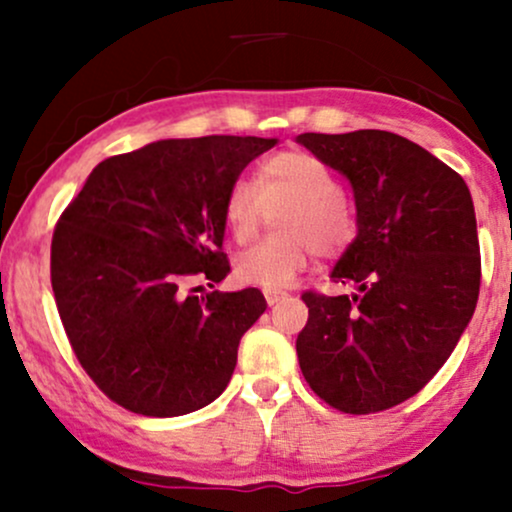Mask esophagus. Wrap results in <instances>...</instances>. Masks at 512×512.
I'll list each match as a JSON object with an SVG mask.
<instances>
[{
  "label": "esophagus",
  "instance_id": "34e87169",
  "mask_svg": "<svg viewBox=\"0 0 512 512\" xmlns=\"http://www.w3.org/2000/svg\"><path fill=\"white\" fill-rule=\"evenodd\" d=\"M264 298H267L269 305H276L281 298H286V293L284 291H264Z\"/></svg>",
  "mask_w": 512,
  "mask_h": 512
}]
</instances>
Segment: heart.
Instances as JSON below:
<instances>
[{"mask_svg":"<svg viewBox=\"0 0 512 512\" xmlns=\"http://www.w3.org/2000/svg\"><path fill=\"white\" fill-rule=\"evenodd\" d=\"M286 207L276 219L284 236H274L240 252L233 276L243 286L279 291L291 286L310 257L339 255L356 238V211L342 195L337 175L305 151H284L260 166L257 190L240 180L223 202V221L238 243L260 231L264 209Z\"/></svg>","mask_w":512,"mask_h":512,"instance_id":"b5f03b06","label":"heart"}]
</instances>
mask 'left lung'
I'll return each instance as SVG.
<instances>
[{"label": "left lung", "instance_id": "8db88e82", "mask_svg": "<svg viewBox=\"0 0 512 512\" xmlns=\"http://www.w3.org/2000/svg\"><path fill=\"white\" fill-rule=\"evenodd\" d=\"M296 142L349 180L358 226L330 274L356 293H303V378L344 414L390 409L438 373L477 308L472 195L450 166L383 129L305 132Z\"/></svg>", "mask_w": 512, "mask_h": 512}]
</instances>
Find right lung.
Here are the masks:
<instances>
[{"label":"right lung","instance_id":"obj_1","mask_svg":"<svg viewBox=\"0 0 512 512\" xmlns=\"http://www.w3.org/2000/svg\"><path fill=\"white\" fill-rule=\"evenodd\" d=\"M274 144L161 139L98 163L64 209L50 252L57 310L79 363L120 407L182 416L226 390L240 337L267 301L257 289L199 298L182 286L231 272L223 202Z\"/></svg>","mask_w":512,"mask_h":512}]
</instances>
